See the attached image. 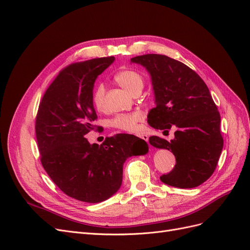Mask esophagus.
I'll use <instances>...</instances> for the list:
<instances>
[{"instance_id":"1","label":"esophagus","mask_w":250,"mask_h":250,"mask_svg":"<svg viewBox=\"0 0 250 250\" xmlns=\"http://www.w3.org/2000/svg\"><path fill=\"white\" fill-rule=\"evenodd\" d=\"M139 138H141L142 140H144L145 142H148V140H149L148 135H146V134H140V135H139Z\"/></svg>"}]
</instances>
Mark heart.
Listing matches in <instances>:
<instances>
[{"label":"heart","instance_id":"1","mask_svg":"<svg viewBox=\"0 0 250 250\" xmlns=\"http://www.w3.org/2000/svg\"><path fill=\"white\" fill-rule=\"evenodd\" d=\"M115 79L121 86L132 95L141 93L144 87V77L141 73L135 70L121 71L116 75ZM104 96L105 88L103 84H98L92 94V103L97 110H102L104 108ZM143 120L144 116L140 111L120 113L110 120V126L123 131L135 132L139 129V123Z\"/></svg>","mask_w":250,"mask_h":250}]
</instances>
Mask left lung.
Instances as JSON below:
<instances>
[{
  "label": "left lung",
  "mask_w": 250,
  "mask_h": 250,
  "mask_svg": "<svg viewBox=\"0 0 250 250\" xmlns=\"http://www.w3.org/2000/svg\"><path fill=\"white\" fill-rule=\"evenodd\" d=\"M131 62L145 66L152 79L156 107L150 110L148 124L165 131L176 128L170 142L149 138L151 145L171 150L176 160L161 180L183 188L200 186L214 173L223 148L220 113L207 84L191 67L166 55L145 54Z\"/></svg>",
  "instance_id": "left-lung-1"
}]
</instances>
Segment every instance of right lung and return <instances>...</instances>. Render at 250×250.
I'll use <instances>...</instances> for the list:
<instances>
[{"label":"right lung","instance_id":"add662e5","mask_svg":"<svg viewBox=\"0 0 250 250\" xmlns=\"http://www.w3.org/2000/svg\"><path fill=\"white\" fill-rule=\"evenodd\" d=\"M113 60L100 57L63 67L44 92L35 118L43 169L65 195L83 202L109 198L122 185L127 158L148 152L147 143L132 134L118 133L100 146L84 138L100 129L94 125V83Z\"/></svg>","mask_w":250,"mask_h":250}]
</instances>
